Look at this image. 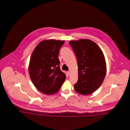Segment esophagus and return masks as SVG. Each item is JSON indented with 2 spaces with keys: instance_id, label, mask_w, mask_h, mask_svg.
Returning a JSON list of instances; mask_svg holds the SVG:
<instances>
[{
  "instance_id": "1",
  "label": "esophagus",
  "mask_w": 130,
  "mask_h": 130,
  "mask_svg": "<svg viewBox=\"0 0 130 130\" xmlns=\"http://www.w3.org/2000/svg\"><path fill=\"white\" fill-rule=\"evenodd\" d=\"M67 74H68V75H70V72H67Z\"/></svg>"
}]
</instances>
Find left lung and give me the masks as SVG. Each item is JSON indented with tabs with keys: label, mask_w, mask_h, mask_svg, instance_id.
Segmentation results:
<instances>
[{
	"label": "left lung",
	"mask_w": 130,
	"mask_h": 130,
	"mask_svg": "<svg viewBox=\"0 0 130 130\" xmlns=\"http://www.w3.org/2000/svg\"><path fill=\"white\" fill-rule=\"evenodd\" d=\"M77 58L78 80L75 91L88 95L99 88L105 77L107 67L104 55L93 41L82 39L69 42Z\"/></svg>",
	"instance_id": "left-lung-1"
}]
</instances>
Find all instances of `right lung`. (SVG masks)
Returning a JSON list of instances; mask_svg holds the SVG:
<instances>
[{
  "label": "right lung",
  "instance_id": "1",
  "mask_svg": "<svg viewBox=\"0 0 130 130\" xmlns=\"http://www.w3.org/2000/svg\"><path fill=\"white\" fill-rule=\"evenodd\" d=\"M64 40H44L34 50L29 61L28 71L37 90L45 94L57 93L66 79V75L59 67V50Z\"/></svg>",
  "mask_w": 130,
  "mask_h": 130
}]
</instances>
